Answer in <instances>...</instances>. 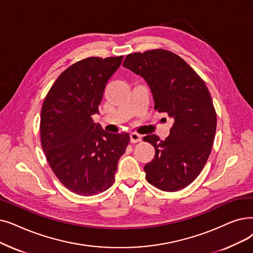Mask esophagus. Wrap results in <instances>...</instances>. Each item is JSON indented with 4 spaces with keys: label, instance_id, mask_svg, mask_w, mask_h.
Listing matches in <instances>:
<instances>
[{
    "label": "esophagus",
    "instance_id": "esophagus-1",
    "mask_svg": "<svg viewBox=\"0 0 253 253\" xmlns=\"http://www.w3.org/2000/svg\"><path fill=\"white\" fill-rule=\"evenodd\" d=\"M141 140V136L138 133H131L130 134V141L132 142V144H136V142H139Z\"/></svg>",
    "mask_w": 253,
    "mask_h": 253
}]
</instances>
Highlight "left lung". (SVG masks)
<instances>
[{"label":"left lung","mask_w":253,"mask_h":253,"mask_svg":"<svg viewBox=\"0 0 253 253\" xmlns=\"http://www.w3.org/2000/svg\"><path fill=\"white\" fill-rule=\"evenodd\" d=\"M123 66L146 80L154 108L173 120L164 140L156 134L142 138L155 148L144 168L147 181L168 192L187 187L203 170L216 132V111L205 82L178 54L162 48L127 54Z\"/></svg>","instance_id":"1"}]
</instances>
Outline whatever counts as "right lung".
I'll return each mask as SVG.
<instances>
[{"label":"right lung","instance_id":"obj_1","mask_svg":"<svg viewBox=\"0 0 253 253\" xmlns=\"http://www.w3.org/2000/svg\"><path fill=\"white\" fill-rule=\"evenodd\" d=\"M122 60L90 57L74 63L60 74L42 104L41 147L59 181L79 195L111 187L129 145L128 133H107L92 118L99 113L105 85Z\"/></svg>","mask_w":253,"mask_h":253}]
</instances>
